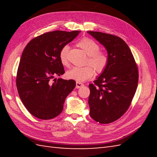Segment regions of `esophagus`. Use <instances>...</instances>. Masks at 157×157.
<instances>
[{"label": "esophagus", "mask_w": 157, "mask_h": 157, "mask_svg": "<svg viewBox=\"0 0 157 157\" xmlns=\"http://www.w3.org/2000/svg\"><path fill=\"white\" fill-rule=\"evenodd\" d=\"M84 86V84H82L81 82H76V88H80Z\"/></svg>", "instance_id": "1"}]
</instances>
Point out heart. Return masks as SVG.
<instances>
[{
  "label": "heart",
  "instance_id": "b5f03b06",
  "mask_svg": "<svg viewBox=\"0 0 157 157\" xmlns=\"http://www.w3.org/2000/svg\"><path fill=\"white\" fill-rule=\"evenodd\" d=\"M78 46L88 55L86 65L82 67H73L66 73L67 78L78 82H84L94 75V70L98 74L103 73L107 67L109 62L108 55L100 51V46L93 40L84 38L78 42ZM68 46H64L59 52V59L64 66L69 65Z\"/></svg>",
  "mask_w": 157,
  "mask_h": 157
}]
</instances>
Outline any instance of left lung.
<instances>
[{
    "label": "left lung",
    "mask_w": 157,
    "mask_h": 157,
    "mask_svg": "<svg viewBox=\"0 0 157 157\" xmlns=\"http://www.w3.org/2000/svg\"><path fill=\"white\" fill-rule=\"evenodd\" d=\"M88 33L105 46L109 58L105 71L89 85L90 115L106 124L119 119L129 109L138 86V66L121 38L100 32Z\"/></svg>",
    "instance_id": "left-lung-1"
}]
</instances>
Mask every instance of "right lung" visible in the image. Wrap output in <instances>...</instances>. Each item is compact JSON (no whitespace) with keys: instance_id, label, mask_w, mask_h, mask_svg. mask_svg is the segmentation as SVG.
Returning a JSON list of instances; mask_svg holds the SVG:
<instances>
[{"instance_id":"1","label":"right lung","mask_w":157,"mask_h":157,"mask_svg":"<svg viewBox=\"0 0 157 157\" xmlns=\"http://www.w3.org/2000/svg\"><path fill=\"white\" fill-rule=\"evenodd\" d=\"M79 32H46L33 38L23 50L16 85L23 105L36 117L48 120L57 117L66 97L75 88L73 79H52L65 73L59 52Z\"/></svg>"}]
</instances>
